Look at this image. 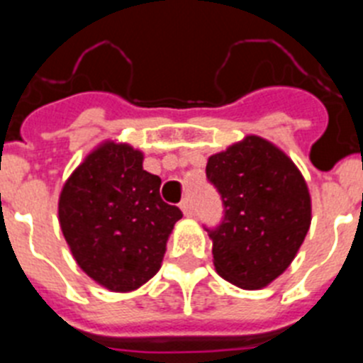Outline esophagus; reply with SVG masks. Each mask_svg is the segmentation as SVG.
<instances>
[{"instance_id":"obj_1","label":"esophagus","mask_w":363,"mask_h":363,"mask_svg":"<svg viewBox=\"0 0 363 363\" xmlns=\"http://www.w3.org/2000/svg\"><path fill=\"white\" fill-rule=\"evenodd\" d=\"M179 207H182L185 216H192V214H194V205H192L191 196H185L184 200H182V203H179Z\"/></svg>"}]
</instances>
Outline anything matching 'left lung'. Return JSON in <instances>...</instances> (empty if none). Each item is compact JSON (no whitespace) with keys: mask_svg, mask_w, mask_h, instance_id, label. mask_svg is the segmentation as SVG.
Returning a JSON list of instances; mask_svg holds the SVG:
<instances>
[{"mask_svg":"<svg viewBox=\"0 0 363 363\" xmlns=\"http://www.w3.org/2000/svg\"><path fill=\"white\" fill-rule=\"evenodd\" d=\"M207 179L223 205L213 240L214 267L242 289H259L296 256L311 225L306 179L278 147L247 136L207 162Z\"/></svg>","mask_w":363,"mask_h":363,"instance_id":"left-lung-1","label":"left lung"}]
</instances>
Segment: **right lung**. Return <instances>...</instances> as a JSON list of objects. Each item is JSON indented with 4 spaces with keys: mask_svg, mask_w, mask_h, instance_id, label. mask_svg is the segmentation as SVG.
Here are the masks:
<instances>
[{
    "mask_svg": "<svg viewBox=\"0 0 363 363\" xmlns=\"http://www.w3.org/2000/svg\"><path fill=\"white\" fill-rule=\"evenodd\" d=\"M143 154L104 143L63 185L60 225L79 267L116 293L134 291L162 267L167 238L184 216L160 196Z\"/></svg>",
    "mask_w": 363,
    "mask_h": 363,
    "instance_id": "add662e5",
    "label": "right lung"
}]
</instances>
